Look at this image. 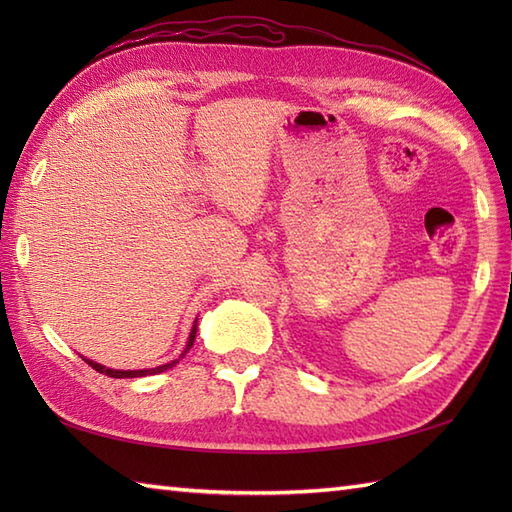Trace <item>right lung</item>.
I'll return each instance as SVG.
<instances>
[{
  "mask_svg": "<svg viewBox=\"0 0 512 512\" xmlns=\"http://www.w3.org/2000/svg\"><path fill=\"white\" fill-rule=\"evenodd\" d=\"M195 330H198V328H195V323H193V330H191V334H189V343H187V347H184V352L180 354V358L191 350V345H193V341H195ZM180 358H176V361H171V363H167V365H160V367H151V369H127V372H123V369H112V367L99 365V363H94V361H88V358H83V361L88 363L92 369H96V372H101V374L110 376V378H138V376H149V374L165 372V369L176 365V363L180 361Z\"/></svg>",
  "mask_w": 512,
  "mask_h": 512,
  "instance_id": "right-lung-1",
  "label": "right lung"
}]
</instances>
